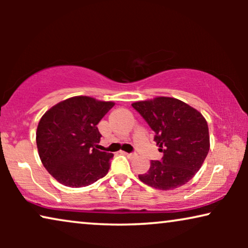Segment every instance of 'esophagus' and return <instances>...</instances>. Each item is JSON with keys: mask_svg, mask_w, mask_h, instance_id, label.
<instances>
[{"mask_svg": "<svg viewBox=\"0 0 248 248\" xmlns=\"http://www.w3.org/2000/svg\"><path fill=\"white\" fill-rule=\"evenodd\" d=\"M124 155H126V157H128V158H134L135 155H137L135 154H127V152H124Z\"/></svg>", "mask_w": 248, "mask_h": 248, "instance_id": "34e87169", "label": "esophagus"}]
</instances>
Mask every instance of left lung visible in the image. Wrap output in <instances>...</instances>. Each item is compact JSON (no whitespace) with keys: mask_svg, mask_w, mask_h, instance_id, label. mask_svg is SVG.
Listing matches in <instances>:
<instances>
[{"mask_svg":"<svg viewBox=\"0 0 248 248\" xmlns=\"http://www.w3.org/2000/svg\"><path fill=\"white\" fill-rule=\"evenodd\" d=\"M155 131L161 161L151 160L148 172L139 179L154 188L169 191L194 177L208 155L210 135L203 115L184 101L155 97L132 104Z\"/></svg>","mask_w":248,"mask_h":248,"instance_id":"1","label":"left lung"}]
</instances>
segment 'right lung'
<instances>
[{"label": "right lung", "mask_w": 248, "mask_h": 248, "mask_svg": "<svg viewBox=\"0 0 248 248\" xmlns=\"http://www.w3.org/2000/svg\"><path fill=\"white\" fill-rule=\"evenodd\" d=\"M114 105L76 96L54 105L40 118L36 132L39 158L62 185L83 187L106 176L114 155L97 149L101 137L97 124Z\"/></svg>", "instance_id": "right-lung-1"}]
</instances>
